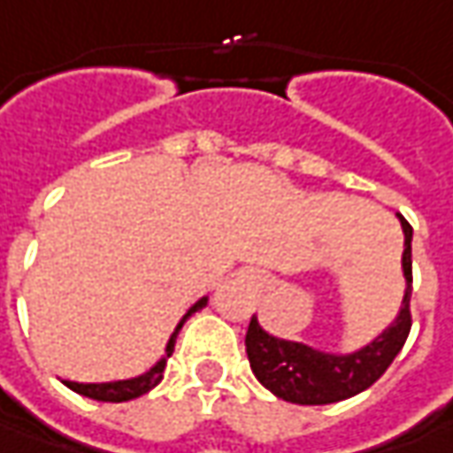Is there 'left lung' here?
Segmentation results:
<instances>
[{"label": "left lung", "mask_w": 453, "mask_h": 453, "mask_svg": "<svg viewBox=\"0 0 453 453\" xmlns=\"http://www.w3.org/2000/svg\"><path fill=\"white\" fill-rule=\"evenodd\" d=\"M401 218V215H398ZM403 227L405 291L395 319L383 332L355 352H325L304 342L281 340L268 334L253 317L248 325L246 352L253 375L276 398L299 405H326L352 398L375 383L395 355L403 349L411 332V241L413 227L401 218Z\"/></svg>", "instance_id": "left-lung-1"}]
</instances>
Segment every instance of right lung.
Listing matches in <instances>:
<instances>
[{"mask_svg":"<svg viewBox=\"0 0 453 453\" xmlns=\"http://www.w3.org/2000/svg\"><path fill=\"white\" fill-rule=\"evenodd\" d=\"M203 306H207V296L197 299L195 304L189 306L188 314L180 319V325L174 326V332H172V337H169L167 347H165V357H159L157 363L149 367L147 372H142V375H136V378H127V380H111V383H73V380H63V383L68 385L70 390L86 395V398L106 401V403H124V401H134V398L144 395V393H149L154 385L162 383V375H165V367H167V357H172V352H174V340H177L180 329H182V325L188 322L195 311H200Z\"/></svg>","mask_w":453,"mask_h":453,"instance_id":"add662e5","label":"right lung"}]
</instances>
